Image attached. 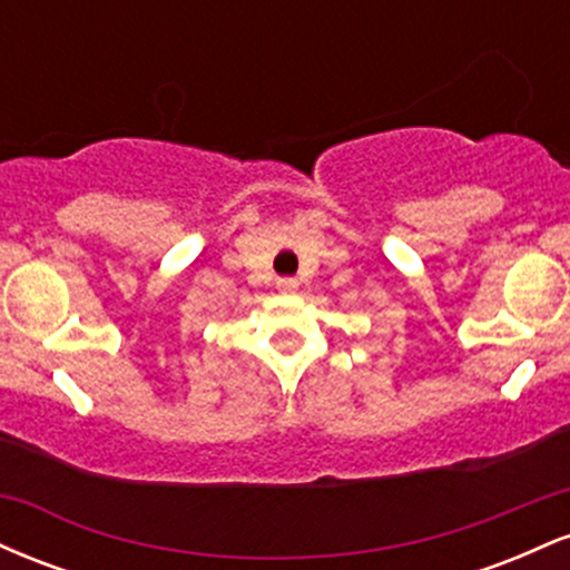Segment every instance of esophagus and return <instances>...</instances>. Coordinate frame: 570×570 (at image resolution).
I'll return each instance as SVG.
<instances>
[{"instance_id":"1","label":"esophagus","mask_w":570,"mask_h":570,"mask_svg":"<svg viewBox=\"0 0 570 570\" xmlns=\"http://www.w3.org/2000/svg\"><path fill=\"white\" fill-rule=\"evenodd\" d=\"M297 278H278L276 281V289L281 292V294H294L297 292Z\"/></svg>"}]
</instances>
